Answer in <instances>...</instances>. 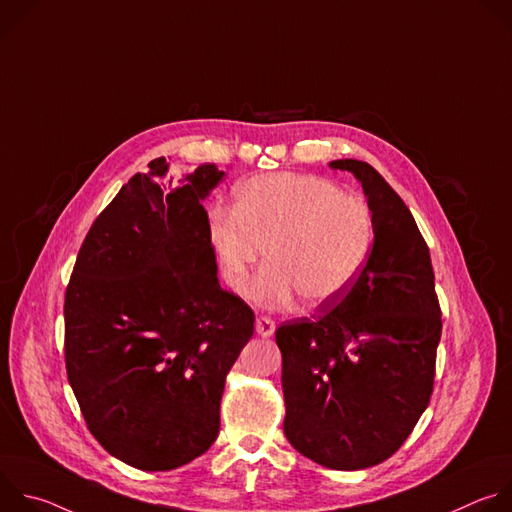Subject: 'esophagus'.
<instances>
[{
  "mask_svg": "<svg viewBox=\"0 0 512 512\" xmlns=\"http://www.w3.org/2000/svg\"><path fill=\"white\" fill-rule=\"evenodd\" d=\"M255 330L259 336H273L275 332V322L269 318V316H257L255 320Z\"/></svg>",
  "mask_w": 512,
  "mask_h": 512,
  "instance_id": "esophagus-1",
  "label": "esophagus"
}]
</instances>
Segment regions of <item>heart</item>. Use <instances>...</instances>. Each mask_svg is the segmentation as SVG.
Masks as SVG:
<instances>
[{"label": "heart", "mask_w": 512, "mask_h": 512, "mask_svg": "<svg viewBox=\"0 0 512 512\" xmlns=\"http://www.w3.org/2000/svg\"><path fill=\"white\" fill-rule=\"evenodd\" d=\"M208 241L223 279L243 291L263 257L255 298L287 306L300 296L312 306L340 300L360 275L373 245L371 210L328 180L267 174L235 188L233 208L214 210Z\"/></svg>", "instance_id": "heart-1"}]
</instances>
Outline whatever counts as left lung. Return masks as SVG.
<instances>
[{
	"label": "left lung",
	"instance_id": "obj_1",
	"mask_svg": "<svg viewBox=\"0 0 512 512\" xmlns=\"http://www.w3.org/2000/svg\"><path fill=\"white\" fill-rule=\"evenodd\" d=\"M367 196L375 243L346 294L318 316L283 322V431L332 470L391 458L429 405L442 310L427 243L401 196L367 162L336 160Z\"/></svg>",
	"mask_w": 512,
	"mask_h": 512
}]
</instances>
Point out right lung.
<instances>
[{
  "label": "right lung",
  "instance_id": "obj_1",
  "mask_svg": "<svg viewBox=\"0 0 512 512\" xmlns=\"http://www.w3.org/2000/svg\"><path fill=\"white\" fill-rule=\"evenodd\" d=\"M148 166L83 241L64 296V358L95 440L133 468L164 472L214 444L255 314L218 283L208 241L202 200L225 172L202 164L166 188V158Z\"/></svg>",
  "mask_w": 512,
  "mask_h": 512
}]
</instances>
